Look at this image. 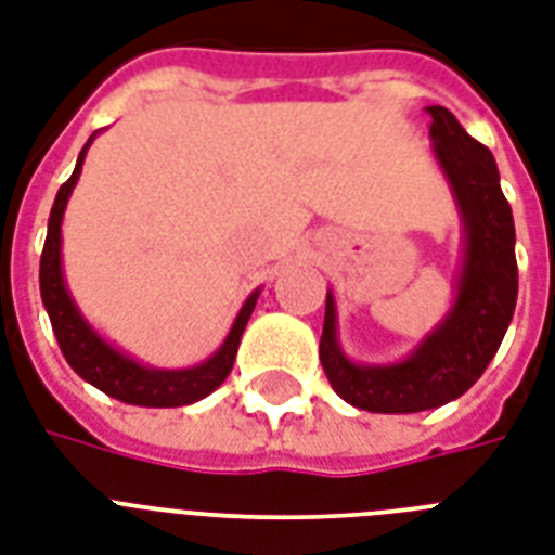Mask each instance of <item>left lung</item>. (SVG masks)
Instances as JSON below:
<instances>
[{
  "label": "left lung",
  "instance_id": "8db88e82",
  "mask_svg": "<svg viewBox=\"0 0 555 555\" xmlns=\"http://www.w3.org/2000/svg\"><path fill=\"white\" fill-rule=\"evenodd\" d=\"M431 115L429 138L440 172L455 198L464 253L455 299L447 317L397 363H354L337 337V302L325 296L320 360L346 403L377 414H412L457 400L475 386L507 334L518 296L516 224L499 167L487 146L466 134L443 106Z\"/></svg>",
  "mask_w": 555,
  "mask_h": 555
}]
</instances>
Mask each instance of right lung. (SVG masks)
<instances>
[{"mask_svg":"<svg viewBox=\"0 0 555 555\" xmlns=\"http://www.w3.org/2000/svg\"><path fill=\"white\" fill-rule=\"evenodd\" d=\"M91 141H94V134L77 155V167H74L72 178L56 192L51 218H48L46 247H42V259H39V294H42V305H46L56 343L63 348V357L68 360V365L86 383L100 388L103 395L115 397L120 403L172 409V405H190L195 400H204L209 391H216L224 383L230 369H233L235 351H238V343H242V334L247 328V320H250L261 291L256 287L244 299L233 328H230V334H227L216 354L207 357L204 363L192 365V369L143 365L141 360H134L126 351L112 346L108 339L100 337L98 331L89 325V320L80 313L74 296L68 294V285H65L63 276V216L74 186L80 181L82 160H86Z\"/></svg>","mask_w":555,"mask_h":555,"instance_id":"obj_1","label":"right lung"}]
</instances>
